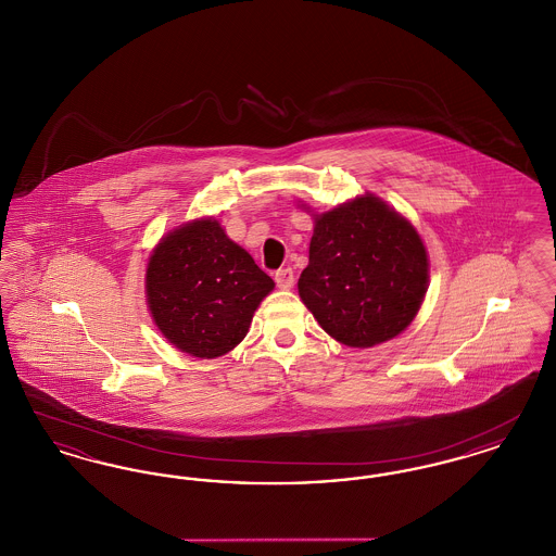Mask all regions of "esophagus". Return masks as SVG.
Instances as JSON below:
<instances>
[{
    "instance_id": "esophagus-1",
    "label": "esophagus",
    "mask_w": 556,
    "mask_h": 556,
    "mask_svg": "<svg viewBox=\"0 0 556 556\" xmlns=\"http://www.w3.org/2000/svg\"><path fill=\"white\" fill-rule=\"evenodd\" d=\"M275 283H277L279 288H283V290H290L291 286H293V270H291L290 266L279 268V270L275 273Z\"/></svg>"
}]
</instances>
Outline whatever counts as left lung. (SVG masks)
Masks as SVG:
<instances>
[{"instance_id": "left-lung-1", "label": "left lung", "mask_w": 556, "mask_h": 556, "mask_svg": "<svg viewBox=\"0 0 556 556\" xmlns=\"http://www.w3.org/2000/svg\"><path fill=\"white\" fill-rule=\"evenodd\" d=\"M427 266L417 229L363 195L315 218L298 291L331 338L370 348L410 325L427 291Z\"/></svg>"}]
</instances>
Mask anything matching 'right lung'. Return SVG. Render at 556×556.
Returning <instances> with one entry per match:
<instances>
[{"instance_id":"obj_1","label":"right lung","mask_w":556,"mask_h":556,"mask_svg":"<svg viewBox=\"0 0 556 556\" xmlns=\"http://www.w3.org/2000/svg\"><path fill=\"white\" fill-rule=\"evenodd\" d=\"M273 288V279L212 218L168 233L146 273L148 304L162 336L195 358L233 350Z\"/></svg>"}]
</instances>
